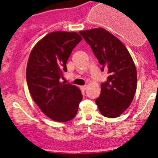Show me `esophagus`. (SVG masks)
<instances>
[{
	"label": "esophagus",
	"instance_id": "1",
	"mask_svg": "<svg viewBox=\"0 0 158 158\" xmlns=\"http://www.w3.org/2000/svg\"><path fill=\"white\" fill-rule=\"evenodd\" d=\"M81 89H82V91H85L87 89V85H83V86H80Z\"/></svg>",
	"mask_w": 158,
	"mask_h": 158
}]
</instances>
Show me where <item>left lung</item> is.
Wrapping results in <instances>:
<instances>
[{
    "mask_svg": "<svg viewBox=\"0 0 158 158\" xmlns=\"http://www.w3.org/2000/svg\"><path fill=\"white\" fill-rule=\"evenodd\" d=\"M98 59L102 70L109 76L101 85V94L95 103L103 116L119 117L130 106L137 89L135 63L125 46L103 28L79 31Z\"/></svg>",
    "mask_w": 158,
    "mask_h": 158,
    "instance_id": "left-lung-1",
    "label": "left lung"
}]
</instances>
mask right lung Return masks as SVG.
Here are the masks:
<instances>
[{
  "label": "right lung",
  "instance_id": "obj_1",
  "mask_svg": "<svg viewBox=\"0 0 158 158\" xmlns=\"http://www.w3.org/2000/svg\"><path fill=\"white\" fill-rule=\"evenodd\" d=\"M81 40L76 32H52L38 41L30 52L26 71L30 95L41 111L55 122L73 119L82 99L77 86L60 81L66 72L72 51Z\"/></svg>",
  "mask_w": 158,
  "mask_h": 158
}]
</instances>
